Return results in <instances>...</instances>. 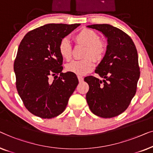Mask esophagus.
Here are the masks:
<instances>
[{"mask_svg": "<svg viewBox=\"0 0 153 153\" xmlns=\"http://www.w3.org/2000/svg\"><path fill=\"white\" fill-rule=\"evenodd\" d=\"M77 78H78V80L79 82H82L84 80V78L82 76H77Z\"/></svg>", "mask_w": 153, "mask_h": 153, "instance_id": "1", "label": "esophagus"}]
</instances>
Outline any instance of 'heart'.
Returning <instances> with one entry per match:
<instances>
[{"label":"heart","mask_w":153,"mask_h":153,"mask_svg":"<svg viewBox=\"0 0 153 153\" xmlns=\"http://www.w3.org/2000/svg\"><path fill=\"white\" fill-rule=\"evenodd\" d=\"M74 41L77 44L86 46L83 57L81 60H74L66 66L68 72L76 74L77 76H85L94 69L96 61H101L106 55L107 44L101 39L100 35L93 30L83 28L74 36ZM58 51L63 59L70 60L72 57L73 48L71 44L67 39L64 38L60 41L58 46Z\"/></svg>","instance_id":"1"}]
</instances>
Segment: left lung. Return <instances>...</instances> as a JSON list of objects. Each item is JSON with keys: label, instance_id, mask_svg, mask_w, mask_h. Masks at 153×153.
<instances>
[{"label": "left lung", "instance_id": "obj_1", "mask_svg": "<svg viewBox=\"0 0 153 153\" xmlns=\"http://www.w3.org/2000/svg\"><path fill=\"white\" fill-rule=\"evenodd\" d=\"M87 27L102 32L107 37L108 48L95 71L104 79L92 76L84 79L89 87L87 102L98 117H115L126 110L137 92L140 68L136 46L128 34L111 25Z\"/></svg>", "mask_w": 153, "mask_h": 153}]
</instances>
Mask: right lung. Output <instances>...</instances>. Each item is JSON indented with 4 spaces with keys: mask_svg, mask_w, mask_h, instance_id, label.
Segmentation results:
<instances>
[{
    "mask_svg": "<svg viewBox=\"0 0 153 153\" xmlns=\"http://www.w3.org/2000/svg\"><path fill=\"white\" fill-rule=\"evenodd\" d=\"M79 25H44L28 32L19 44L14 63L16 87L25 108L36 117L52 119L62 114L78 85L76 74L62 72L58 46Z\"/></svg>",
    "mask_w": 153,
    "mask_h": 153,
    "instance_id": "right-lung-1",
    "label": "right lung"
}]
</instances>
